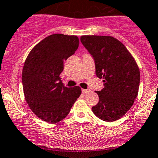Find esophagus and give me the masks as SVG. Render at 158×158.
I'll return each instance as SVG.
<instances>
[{
  "label": "esophagus",
  "instance_id": "obj_1",
  "mask_svg": "<svg viewBox=\"0 0 158 158\" xmlns=\"http://www.w3.org/2000/svg\"><path fill=\"white\" fill-rule=\"evenodd\" d=\"M90 90L89 89H82V93L84 94H87V93H89L90 92Z\"/></svg>",
  "mask_w": 158,
  "mask_h": 158
}]
</instances>
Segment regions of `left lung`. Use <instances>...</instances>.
I'll return each instance as SVG.
<instances>
[{"mask_svg":"<svg viewBox=\"0 0 158 158\" xmlns=\"http://www.w3.org/2000/svg\"><path fill=\"white\" fill-rule=\"evenodd\" d=\"M81 41L94 59L96 76L104 79L103 89L96 91L99 102L91 109L93 113L103 121H115L137 97L139 67L126 46L113 37L82 35Z\"/></svg>","mask_w":158,"mask_h":158,"instance_id":"obj_1","label":"left lung"}]
</instances>
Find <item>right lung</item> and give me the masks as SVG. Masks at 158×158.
Instances as JSON below:
<instances>
[{
    "instance_id": "1",
    "label": "right lung",
    "mask_w": 158,
    "mask_h": 158,
    "mask_svg": "<svg viewBox=\"0 0 158 158\" xmlns=\"http://www.w3.org/2000/svg\"><path fill=\"white\" fill-rule=\"evenodd\" d=\"M79 46L76 35L53 34L29 52L22 70V85L30 109L43 121L56 123L64 119L81 94L80 87L63 86L60 74L64 63Z\"/></svg>"
}]
</instances>
